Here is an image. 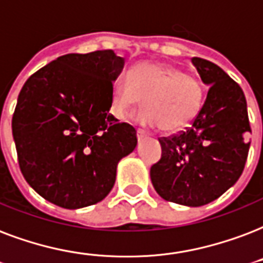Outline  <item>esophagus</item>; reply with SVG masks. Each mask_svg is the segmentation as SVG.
<instances>
[{
    "label": "esophagus",
    "mask_w": 263,
    "mask_h": 263,
    "mask_svg": "<svg viewBox=\"0 0 263 263\" xmlns=\"http://www.w3.org/2000/svg\"><path fill=\"white\" fill-rule=\"evenodd\" d=\"M136 136H138V139L142 140L143 138H146V134L142 131V129H138V131H136Z\"/></svg>",
    "instance_id": "obj_1"
}]
</instances>
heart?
<instances>
[{
    "mask_svg": "<svg viewBox=\"0 0 263 263\" xmlns=\"http://www.w3.org/2000/svg\"><path fill=\"white\" fill-rule=\"evenodd\" d=\"M143 99L145 109L138 121L165 132L183 129L193 121L203 102V87L197 80L172 66L142 62L131 74H118L111 84L110 111L124 120Z\"/></svg>",
    "mask_w": 263,
    "mask_h": 263,
    "instance_id": "heart-1",
    "label": "heart"
}]
</instances>
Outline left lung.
I'll return each instance as SVG.
<instances>
[{
	"mask_svg": "<svg viewBox=\"0 0 263 263\" xmlns=\"http://www.w3.org/2000/svg\"><path fill=\"white\" fill-rule=\"evenodd\" d=\"M204 85L210 87L192 127L160 139L161 158L150 168V179L167 201L200 207L236 183L247 161L251 132L243 89L220 69L192 58Z\"/></svg>",
	"mask_w": 263,
	"mask_h": 263,
	"instance_id": "obj_1",
	"label": "left lung"
}]
</instances>
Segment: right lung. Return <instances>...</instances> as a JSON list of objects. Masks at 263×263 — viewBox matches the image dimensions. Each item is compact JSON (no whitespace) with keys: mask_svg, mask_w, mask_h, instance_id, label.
<instances>
[{"mask_svg":"<svg viewBox=\"0 0 263 263\" xmlns=\"http://www.w3.org/2000/svg\"><path fill=\"white\" fill-rule=\"evenodd\" d=\"M124 63L111 49L67 53L22 88L12 118L20 171L49 203L77 210L102 201L136 147L135 128L109 113Z\"/></svg>","mask_w":263,"mask_h":263,"instance_id":"1","label":"right lung"}]
</instances>
